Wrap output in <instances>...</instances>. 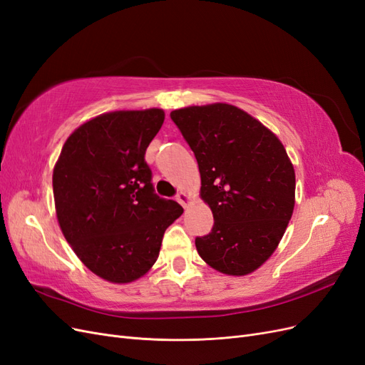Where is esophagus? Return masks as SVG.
I'll list each match as a JSON object with an SVG mask.
<instances>
[{
  "label": "esophagus",
  "instance_id": "34e87169",
  "mask_svg": "<svg viewBox=\"0 0 365 365\" xmlns=\"http://www.w3.org/2000/svg\"><path fill=\"white\" fill-rule=\"evenodd\" d=\"M176 201H178L182 207H187V205H189V202L192 201V197L187 195L185 192H180L178 195H176Z\"/></svg>",
  "mask_w": 365,
  "mask_h": 365
}]
</instances>
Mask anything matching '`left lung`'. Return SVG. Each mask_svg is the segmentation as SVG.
Listing matches in <instances>:
<instances>
[{
  "label": "left lung",
  "mask_w": 365,
  "mask_h": 365,
  "mask_svg": "<svg viewBox=\"0 0 365 365\" xmlns=\"http://www.w3.org/2000/svg\"><path fill=\"white\" fill-rule=\"evenodd\" d=\"M201 173L212 231L195 239L200 256L228 275L269 259L294 212L295 173L280 140L242 109L215 103L170 113Z\"/></svg>",
  "instance_id": "1"
}]
</instances>
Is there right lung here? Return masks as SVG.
<instances>
[{"instance_id": "add662e5", "label": "right lung", "mask_w": 365, "mask_h": 365, "mask_svg": "<svg viewBox=\"0 0 365 365\" xmlns=\"http://www.w3.org/2000/svg\"><path fill=\"white\" fill-rule=\"evenodd\" d=\"M163 109L115 111L77 128L53 170L62 233L85 267L113 283L145 275L182 207L155 193L145 160Z\"/></svg>"}]
</instances>
